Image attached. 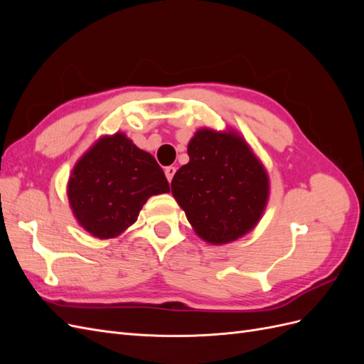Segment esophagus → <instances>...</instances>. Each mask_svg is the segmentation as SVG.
<instances>
[{
  "label": "esophagus",
  "mask_w": 364,
  "mask_h": 364,
  "mask_svg": "<svg viewBox=\"0 0 364 364\" xmlns=\"http://www.w3.org/2000/svg\"><path fill=\"white\" fill-rule=\"evenodd\" d=\"M174 173H176V168L174 167H167L165 168V176H167V179H168V182H171V179H173V176H174Z\"/></svg>",
  "instance_id": "obj_1"
}]
</instances>
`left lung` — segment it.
I'll list each match as a JSON object with an SVG mask.
<instances>
[{
    "label": "left lung",
    "instance_id": "8db88e82",
    "mask_svg": "<svg viewBox=\"0 0 364 364\" xmlns=\"http://www.w3.org/2000/svg\"><path fill=\"white\" fill-rule=\"evenodd\" d=\"M190 162L176 171L171 193L194 232L226 245L255 228L269 200V176L237 132L197 130Z\"/></svg>",
    "mask_w": 364,
    "mask_h": 364
}]
</instances>
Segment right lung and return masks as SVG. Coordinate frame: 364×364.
Instances as JSON below:
<instances>
[{
	"label": "right lung",
	"instance_id": "1",
	"mask_svg": "<svg viewBox=\"0 0 364 364\" xmlns=\"http://www.w3.org/2000/svg\"><path fill=\"white\" fill-rule=\"evenodd\" d=\"M168 191L156 159L119 132L102 136L77 161L67 190L77 222L100 240L123 234L150 196Z\"/></svg>",
	"mask_w": 364,
	"mask_h": 364
}]
</instances>
